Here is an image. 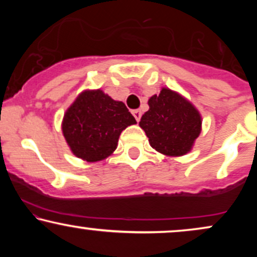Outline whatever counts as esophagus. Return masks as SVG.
Segmentation results:
<instances>
[{
  "label": "esophagus",
  "mask_w": 257,
  "mask_h": 257,
  "mask_svg": "<svg viewBox=\"0 0 257 257\" xmlns=\"http://www.w3.org/2000/svg\"><path fill=\"white\" fill-rule=\"evenodd\" d=\"M133 116H134L135 119H137L139 122V120H140V118H141V111L134 110V111H133Z\"/></svg>",
  "instance_id": "obj_1"
}]
</instances>
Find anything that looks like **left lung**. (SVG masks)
Listing matches in <instances>:
<instances>
[{
	"instance_id": "8db88e82",
	"label": "left lung",
	"mask_w": 257,
	"mask_h": 257,
	"mask_svg": "<svg viewBox=\"0 0 257 257\" xmlns=\"http://www.w3.org/2000/svg\"><path fill=\"white\" fill-rule=\"evenodd\" d=\"M149 111L139 125L156 151L170 157L188 153L202 131V117L194 106L169 88L149 99Z\"/></svg>"
}]
</instances>
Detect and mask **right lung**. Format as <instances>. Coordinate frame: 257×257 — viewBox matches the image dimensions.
Instances as JSON below:
<instances>
[{"label": "right lung", "instance_id": "add662e5", "mask_svg": "<svg viewBox=\"0 0 257 257\" xmlns=\"http://www.w3.org/2000/svg\"><path fill=\"white\" fill-rule=\"evenodd\" d=\"M135 123L122 101L95 89L82 91L76 98L65 112L61 129L76 157L98 162L113 153L120 133Z\"/></svg>", "mask_w": 257, "mask_h": 257}]
</instances>
